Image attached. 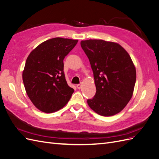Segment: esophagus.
<instances>
[{
	"instance_id": "1",
	"label": "esophagus",
	"mask_w": 159,
	"mask_h": 159,
	"mask_svg": "<svg viewBox=\"0 0 159 159\" xmlns=\"http://www.w3.org/2000/svg\"><path fill=\"white\" fill-rule=\"evenodd\" d=\"M77 88L78 89H81V84H78L77 85Z\"/></svg>"
}]
</instances>
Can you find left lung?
I'll list each match as a JSON object with an SVG mask.
<instances>
[{"label": "left lung", "mask_w": 159, "mask_h": 159, "mask_svg": "<svg viewBox=\"0 0 159 159\" xmlns=\"http://www.w3.org/2000/svg\"><path fill=\"white\" fill-rule=\"evenodd\" d=\"M89 60L96 93L88 100L95 113L109 117L121 112L131 100L136 81V69L128 52L117 42L81 40Z\"/></svg>", "instance_id": "1"}]
</instances>
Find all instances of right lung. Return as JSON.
I'll list each match as a JSON object with an SVG mask.
<instances>
[{
    "instance_id": "1",
    "label": "right lung",
    "mask_w": 159,
    "mask_h": 159,
    "mask_svg": "<svg viewBox=\"0 0 159 159\" xmlns=\"http://www.w3.org/2000/svg\"><path fill=\"white\" fill-rule=\"evenodd\" d=\"M78 42L52 38L41 43L28 55L22 71L23 83L28 98L41 111H57L70 99L74 89L67 84L63 60Z\"/></svg>"
}]
</instances>
